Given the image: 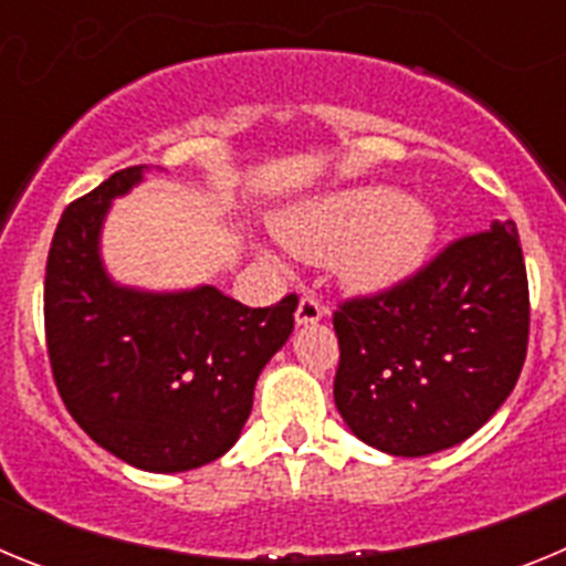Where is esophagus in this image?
<instances>
[{
  "instance_id": "34e87169",
  "label": "esophagus",
  "mask_w": 566,
  "mask_h": 566,
  "mask_svg": "<svg viewBox=\"0 0 566 566\" xmlns=\"http://www.w3.org/2000/svg\"><path fill=\"white\" fill-rule=\"evenodd\" d=\"M323 314H326V308L319 306V300L314 297H303L297 303V312H294V323L297 326H314V323H319L323 319Z\"/></svg>"
}]
</instances>
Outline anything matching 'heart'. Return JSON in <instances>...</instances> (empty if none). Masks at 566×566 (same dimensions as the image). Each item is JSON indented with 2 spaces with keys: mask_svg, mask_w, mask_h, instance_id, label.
Listing matches in <instances>:
<instances>
[{
  "mask_svg": "<svg viewBox=\"0 0 566 566\" xmlns=\"http://www.w3.org/2000/svg\"><path fill=\"white\" fill-rule=\"evenodd\" d=\"M277 234L297 258L334 263L352 292L377 294L417 274L437 240V214L397 189L363 184L292 209Z\"/></svg>",
  "mask_w": 566,
  "mask_h": 566,
  "instance_id": "1",
  "label": "heart"
}]
</instances>
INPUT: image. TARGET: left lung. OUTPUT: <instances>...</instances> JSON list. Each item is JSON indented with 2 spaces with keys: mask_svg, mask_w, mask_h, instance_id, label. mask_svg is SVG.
I'll return each mask as SVG.
<instances>
[{
  "mask_svg": "<svg viewBox=\"0 0 566 566\" xmlns=\"http://www.w3.org/2000/svg\"><path fill=\"white\" fill-rule=\"evenodd\" d=\"M334 402L357 439L391 457L448 451L510 397L530 332L516 223L457 240L411 280L334 314Z\"/></svg>",
  "mask_w": 566,
  "mask_h": 566,
  "instance_id": "left-lung-1",
  "label": "left lung"
}]
</instances>
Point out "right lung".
Returning a JSON list of instances; mask_svg holds the SVG:
<instances>
[{
	"label": "right lung",
	"mask_w": 566,
	"mask_h": 566,
	"mask_svg": "<svg viewBox=\"0 0 566 566\" xmlns=\"http://www.w3.org/2000/svg\"><path fill=\"white\" fill-rule=\"evenodd\" d=\"M127 167L64 209L44 274L53 379L90 439L149 473L201 468L238 442L254 385L294 328L297 297L249 308L221 289L149 292L115 283L102 232L115 198L144 181Z\"/></svg>",
	"instance_id": "add662e5"
}]
</instances>
